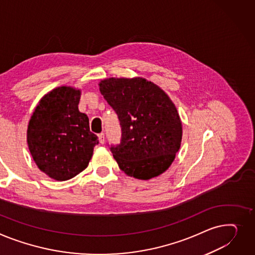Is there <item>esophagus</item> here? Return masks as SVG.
<instances>
[{
    "label": "esophagus",
    "instance_id": "34e87169",
    "mask_svg": "<svg viewBox=\"0 0 255 255\" xmlns=\"http://www.w3.org/2000/svg\"><path fill=\"white\" fill-rule=\"evenodd\" d=\"M98 139H99V142L101 143V144H104L105 143V134L104 133H100L99 135H98Z\"/></svg>",
    "mask_w": 255,
    "mask_h": 255
}]
</instances>
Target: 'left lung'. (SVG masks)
Returning <instances> with one entry per match:
<instances>
[{
  "label": "left lung",
  "instance_id": "8db88e82",
  "mask_svg": "<svg viewBox=\"0 0 255 255\" xmlns=\"http://www.w3.org/2000/svg\"><path fill=\"white\" fill-rule=\"evenodd\" d=\"M98 85L122 128L120 144L111 147L121 170L141 180L164 173L182 138L180 117L170 97L141 77L109 78Z\"/></svg>",
  "mask_w": 255,
  "mask_h": 255
}]
</instances>
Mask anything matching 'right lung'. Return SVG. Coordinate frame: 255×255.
<instances>
[{"instance_id":"obj_1","label":"right lung","mask_w":255,"mask_h":255,"mask_svg":"<svg viewBox=\"0 0 255 255\" xmlns=\"http://www.w3.org/2000/svg\"><path fill=\"white\" fill-rule=\"evenodd\" d=\"M81 90L60 86L45 94L27 125V145L42 172L50 178L71 179L87 168L97 136L89 119L79 111Z\"/></svg>"}]
</instances>
